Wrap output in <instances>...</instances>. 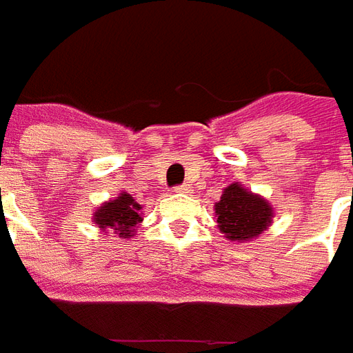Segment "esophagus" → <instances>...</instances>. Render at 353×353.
Listing matches in <instances>:
<instances>
[{"label":"esophagus","mask_w":353,"mask_h":353,"mask_svg":"<svg viewBox=\"0 0 353 353\" xmlns=\"http://www.w3.org/2000/svg\"><path fill=\"white\" fill-rule=\"evenodd\" d=\"M190 184H186V182H184V184H181V186H174V192H181V194H186V192H190Z\"/></svg>","instance_id":"1"}]
</instances>
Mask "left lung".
<instances>
[{
	"instance_id": "1",
	"label": "left lung",
	"mask_w": 353,
	"mask_h": 353,
	"mask_svg": "<svg viewBox=\"0 0 353 353\" xmlns=\"http://www.w3.org/2000/svg\"><path fill=\"white\" fill-rule=\"evenodd\" d=\"M215 215L221 232L230 240L244 242L259 236L269 227L273 208L259 196L250 194L240 184H230L215 203Z\"/></svg>"
}]
</instances>
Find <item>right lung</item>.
Listing matches in <instances>:
<instances>
[{
    "instance_id": "add662e5",
    "label": "right lung",
    "mask_w": 353,
    "mask_h": 353,
    "mask_svg": "<svg viewBox=\"0 0 353 353\" xmlns=\"http://www.w3.org/2000/svg\"><path fill=\"white\" fill-rule=\"evenodd\" d=\"M140 209H142L140 203H136L130 194L123 192L117 200L107 201L96 211L94 223L101 230L111 228V230H115V234H119V236L128 238L134 234L136 225L142 223Z\"/></svg>"
}]
</instances>
